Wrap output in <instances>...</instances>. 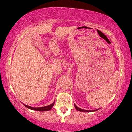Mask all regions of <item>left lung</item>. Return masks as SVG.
<instances>
[{
  "label": "left lung",
  "instance_id": "1",
  "mask_svg": "<svg viewBox=\"0 0 132 132\" xmlns=\"http://www.w3.org/2000/svg\"><path fill=\"white\" fill-rule=\"evenodd\" d=\"M75 104V107L76 109V110H77V111H81V112H91L96 111H97V110H98V109H96V110H94V111H87V110H84V109H80V108H79L77 107V106L75 104Z\"/></svg>",
  "mask_w": 132,
  "mask_h": 132
}]
</instances>
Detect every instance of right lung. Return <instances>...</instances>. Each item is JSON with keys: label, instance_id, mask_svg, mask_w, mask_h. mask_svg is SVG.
I'll return each instance as SVG.
<instances>
[{"label": "right lung", "instance_id": "obj_1", "mask_svg": "<svg viewBox=\"0 0 132 132\" xmlns=\"http://www.w3.org/2000/svg\"><path fill=\"white\" fill-rule=\"evenodd\" d=\"M55 102H54L53 103L50 104V105L44 106V107H40V108H34V107H31V106L26 105V104H24L26 108H28V109H30L31 110H34V111H49V110H50L52 108H53L54 104H55Z\"/></svg>", "mask_w": 132, "mask_h": 132}]
</instances>
